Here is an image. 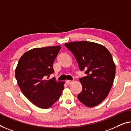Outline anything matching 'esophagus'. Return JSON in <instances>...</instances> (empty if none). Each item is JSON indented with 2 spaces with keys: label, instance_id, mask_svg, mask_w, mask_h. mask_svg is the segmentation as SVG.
Masks as SVG:
<instances>
[{
  "label": "esophagus",
  "instance_id": "34e87169",
  "mask_svg": "<svg viewBox=\"0 0 131 131\" xmlns=\"http://www.w3.org/2000/svg\"><path fill=\"white\" fill-rule=\"evenodd\" d=\"M73 81H70V80H67V81H66V83L68 85H69V84H71L72 82Z\"/></svg>",
  "mask_w": 131,
  "mask_h": 131
}]
</instances>
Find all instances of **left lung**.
I'll return each instance as SVG.
<instances>
[{
  "mask_svg": "<svg viewBox=\"0 0 131 131\" xmlns=\"http://www.w3.org/2000/svg\"><path fill=\"white\" fill-rule=\"evenodd\" d=\"M73 53L81 71L86 76L80 79L82 91L78 100L92 107L100 104L109 93L116 73L112 54L104 46L94 42L80 41L65 43Z\"/></svg>",
  "mask_w": 131,
  "mask_h": 131,
  "instance_id": "8db88e82",
  "label": "left lung"
}]
</instances>
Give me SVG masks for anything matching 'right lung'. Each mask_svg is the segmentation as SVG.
Here are the masks:
<instances>
[{
	"mask_svg": "<svg viewBox=\"0 0 131 131\" xmlns=\"http://www.w3.org/2000/svg\"><path fill=\"white\" fill-rule=\"evenodd\" d=\"M60 49V46L34 48L24 53L18 61L15 69L18 85L24 95L38 107H50L64 90V82L49 80Z\"/></svg>",
	"mask_w": 131,
	"mask_h": 131,
	"instance_id": "1",
	"label": "right lung"
}]
</instances>
